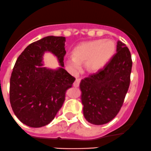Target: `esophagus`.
Returning a JSON list of instances; mask_svg holds the SVG:
<instances>
[{
    "instance_id": "esophagus-1",
    "label": "esophagus",
    "mask_w": 151,
    "mask_h": 151,
    "mask_svg": "<svg viewBox=\"0 0 151 151\" xmlns=\"http://www.w3.org/2000/svg\"><path fill=\"white\" fill-rule=\"evenodd\" d=\"M80 82H81L80 78H76V81L73 83V86L74 87H78L79 84H80Z\"/></svg>"
}]
</instances>
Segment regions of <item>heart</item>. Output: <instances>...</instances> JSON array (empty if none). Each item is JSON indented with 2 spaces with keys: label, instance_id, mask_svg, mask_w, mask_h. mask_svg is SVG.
Masks as SVG:
<instances>
[{
  "label": "heart",
  "instance_id": "b5f03b06",
  "mask_svg": "<svg viewBox=\"0 0 151 151\" xmlns=\"http://www.w3.org/2000/svg\"><path fill=\"white\" fill-rule=\"evenodd\" d=\"M116 45L111 40H96L79 44L73 51V57L66 60L71 69L76 70L84 63L85 69L89 73H96L107 65L114 55Z\"/></svg>",
  "mask_w": 151,
  "mask_h": 151
}]
</instances>
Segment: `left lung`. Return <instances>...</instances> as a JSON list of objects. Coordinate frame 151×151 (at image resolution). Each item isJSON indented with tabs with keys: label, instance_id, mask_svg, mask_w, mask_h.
I'll return each mask as SVG.
<instances>
[{
	"label": "left lung",
	"instance_id": "1",
	"mask_svg": "<svg viewBox=\"0 0 151 151\" xmlns=\"http://www.w3.org/2000/svg\"><path fill=\"white\" fill-rule=\"evenodd\" d=\"M132 58L121 41L116 53L106 66L80 83L83 116L91 124L101 125L112 120L123 104L130 83Z\"/></svg>",
	"mask_w": 151,
	"mask_h": 151
}]
</instances>
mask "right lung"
<instances>
[{
    "mask_svg": "<svg viewBox=\"0 0 151 151\" xmlns=\"http://www.w3.org/2000/svg\"><path fill=\"white\" fill-rule=\"evenodd\" d=\"M65 42L64 37H45L27 46L17 60L10 79V103L18 119L29 127L51 122L62 107L66 91L75 81L63 68ZM45 51L57 57L60 67H43Z\"/></svg>",
    "mask_w": 151,
    "mask_h": 151,
    "instance_id": "1",
    "label": "right lung"
}]
</instances>
